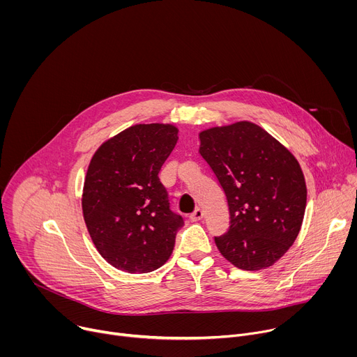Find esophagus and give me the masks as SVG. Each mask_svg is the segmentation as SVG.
I'll use <instances>...</instances> for the list:
<instances>
[{
	"label": "esophagus",
	"mask_w": 357,
	"mask_h": 357,
	"mask_svg": "<svg viewBox=\"0 0 357 357\" xmlns=\"http://www.w3.org/2000/svg\"><path fill=\"white\" fill-rule=\"evenodd\" d=\"M202 218H203V212H202L200 209H196V211L189 216V219H190L192 222H199Z\"/></svg>",
	"instance_id": "34e87169"
}]
</instances>
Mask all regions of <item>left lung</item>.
<instances>
[{"label":"left lung","mask_w":357,"mask_h":357,"mask_svg":"<svg viewBox=\"0 0 357 357\" xmlns=\"http://www.w3.org/2000/svg\"><path fill=\"white\" fill-rule=\"evenodd\" d=\"M199 154L225 190L230 226L215 243L240 270L271 267L294 244L307 206V185L291 152L250 121L199 134Z\"/></svg>","instance_id":"8db88e82"}]
</instances>
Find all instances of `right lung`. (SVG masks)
<instances>
[{
    "label": "right lung",
    "mask_w": 357,
    "mask_h": 357,
    "mask_svg": "<svg viewBox=\"0 0 357 357\" xmlns=\"http://www.w3.org/2000/svg\"><path fill=\"white\" fill-rule=\"evenodd\" d=\"M178 141L171 124H137L94 152L82 209L89 234L109 264L151 273L172 254L183 219L169 209L158 174Z\"/></svg>",
    "instance_id": "right-lung-1"
}]
</instances>
